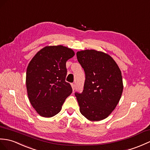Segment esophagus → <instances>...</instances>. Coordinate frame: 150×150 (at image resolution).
Returning <instances> with one entry per match:
<instances>
[{"label":"esophagus","mask_w":150,"mask_h":150,"mask_svg":"<svg viewBox=\"0 0 150 150\" xmlns=\"http://www.w3.org/2000/svg\"><path fill=\"white\" fill-rule=\"evenodd\" d=\"M71 88H72L73 91H74L75 89V85L74 84V83H71Z\"/></svg>","instance_id":"obj_1"}]
</instances>
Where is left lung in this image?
<instances>
[{
    "instance_id": "left-lung-1",
    "label": "left lung",
    "mask_w": 150,
    "mask_h": 150,
    "mask_svg": "<svg viewBox=\"0 0 150 150\" xmlns=\"http://www.w3.org/2000/svg\"><path fill=\"white\" fill-rule=\"evenodd\" d=\"M76 57L86 75L83 90L75 93L80 112L90 121L105 119L122 95L121 72L109 55L95 50L77 52Z\"/></svg>"
}]
</instances>
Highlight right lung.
<instances>
[{
  "label": "right lung",
  "instance_id": "obj_1",
  "mask_svg": "<svg viewBox=\"0 0 150 150\" xmlns=\"http://www.w3.org/2000/svg\"><path fill=\"white\" fill-rule=\"evenodd\" d=\"M74 55L71 48L62 45L45 47L29 62L26 73L27 94L40 116L50 117L58 114L72 93L70 83L65 81L66 62Z\"/></svg>",
  "mask_w": 150,
  "mask_h": 150
}]
</instances>
